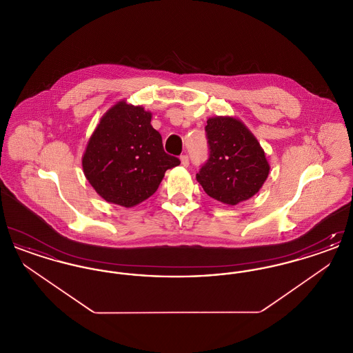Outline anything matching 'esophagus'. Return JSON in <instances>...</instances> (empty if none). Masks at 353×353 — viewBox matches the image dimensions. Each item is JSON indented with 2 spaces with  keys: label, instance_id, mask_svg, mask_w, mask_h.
Returning a JSON list of instances; mask_svg holds the SVG:
<instances>
[{
  "label": "esophagus",
  "instance_id": "34e87169",
  "mask_svg": "<svg viewBox=\"0 0 353 353\" xmlns=\"http://www.w3.org/2000/svg\"><path fill=\"white\" fill-rule=\"evenodd\" d=\"M180 160H181V164H183L184 167L189 165V157H188V154H181Z\"/></svg>",
  "mask_w": 353,
  "mask_h": 353
}]
</instances>
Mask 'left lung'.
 <instances>
[{
    "mask_svg": "<svg viewBox=\"0 0 353 353\" xmlns=\"http://www.w3.org/2000/svg\"><path fill=\"white\" fill-rule=\"evenodd\" d=\"M205 132L209 157L196 179L206 194L228 205L256 194L269 176L270 165L254 134L229 117L209 119Z\"/></svg>",
    "mask_w": 353,
    "mask_h": 353,
    "instance_id": "1",
    "label": "left lung"
}]
</instances>
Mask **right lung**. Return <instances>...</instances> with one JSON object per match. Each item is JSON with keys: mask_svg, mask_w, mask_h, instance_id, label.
Listing matches in <instances>:
<instances>
[{"mask_svg": "<svg viewBox=\"0 0 353 353\" xmlns=\"http://www.w3.org/2000/svg\"><path fill=\"white\" fill-rule=\"evenodd\" d=\"M151 112L119 101L101 119L82 159L85 179L105 201L131 208L157 190L180 160L164 151Z\"/></svg>", "mask_w": 353, "mask_h": 353, "instance_id": "right-lung-1", "label": "right lung"}]
</instances>
